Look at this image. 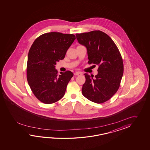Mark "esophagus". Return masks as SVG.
<instances>
[{
  "mask_svg": "<svg viewBox=\"0 0 150 150\" xmlns=\"http://www.w3.org/2000/svg\"><path fill=\"white\" fill-rule=\"evenodd\" d=\"M74 74L75 76H79V75L81 74V73L80 72H75L74 73Z\"/></svg>",
  "mask_w": 150,
  "mask_h": 150,
  "instance_id": "1",
  "label": "esophagus"
}]
</instances>
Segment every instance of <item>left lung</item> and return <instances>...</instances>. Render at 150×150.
<instances>
[{"label": "left lung", "instance_id": "left-lung-1", "mask_svg": "<svg viewBox=\"0 0 150 150\" xmlns=\"http://www.w3.org/2000/svg\"><path fill=\"white\" fill-rule=\"evenodd\" d=\"M80 45L87 49L88 64L99 65L95 78L85 74L86 81L82 93L96 103L108 101L117 91L123 74L121 55L108 35L100 30L76 34Z\"/></svg>", "mask_w": 150, "mask_h": 150}]
</instances>
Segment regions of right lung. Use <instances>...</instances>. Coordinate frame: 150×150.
I'll return each instance as SVG.
<instances>
[{
	"label": "right lung",
	"instance_id": "right-lung-1",
	"mask_svg": "<svg viewBox=\"0 0 150 150\" xmlns=\"http://www.w3.org/2000/svg\"><path fill=\"white\" fill-rule=\"evenodd\" d=\"M76 36L51 32L40 36L28 54L27 81L32 92L42 102L51 104L64 96L74 74L70 71L58 75L56 62L64 59Z\"/></svg>",
	"mask_w": 150,
	"mask_h": 150
}]
</instances>
